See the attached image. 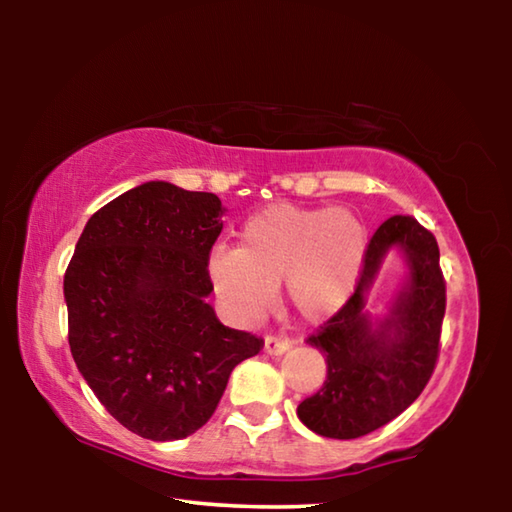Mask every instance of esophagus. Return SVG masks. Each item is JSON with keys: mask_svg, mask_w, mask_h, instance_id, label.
<instances>
[{"mask_svg": "<svg viewBox=\"0 0 512 512\" xmlns=\"http://www.w3.org/2000/svg\"><path fill=\"white\" fill-rule=\"evenodd\" d=\"M291 348L289 339H277V336H266L264 339V352L268 354H284Z\"/></svg>", "mask_w": 512, "mask_h": 512, "instance_id": "obj_1", "label": "esophagus"}]
</instances>
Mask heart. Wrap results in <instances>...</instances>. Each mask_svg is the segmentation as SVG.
<instances>
[{"mask_svg":"<svg viewBox=\"0 0 512 512\" xmlns=\"http://www.w3.org/2000/svg\"><path fill=\"white\" fill-rule=\"evenodd\" d=\"M366 228L348 210L271 205L250 216L239 248H214L207 277L225 309L253 320L271 309L275 287L305 323L334 316L357 287Z\"/></svg>","mask_w":512,"mask_h":512,"instance_id":"obj_1","label":"heart"}]
</instances>
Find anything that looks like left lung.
<instances>
[{
	"label": "left lung",
	"mask_w": 512,
	"mask_h": 512,
	"mask_svg": "<svg viewBox=\"0 0 512 512\" xmlns=\"http://www.w3.org/2000/svg\"><path fill=\"white\" fill-rule=\"evenodd\" d=\"M393 247L405 255L410 277L389 316L372 321L365 296ZM445 300L436 237L413 216L386 219L368 241L350 300L307 339L323 352L327 379L316 395L300 402L302 424L318 436L350 440L409 409L436 368Z\"/></svg>",
	"instance_id": "1"
}]
</instances>
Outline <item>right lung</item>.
Listing matches in <instances>:
<instances>
[{"mask_svg":"<svg viewBox=\"0 0 512 512\" xmlns=\"http://www.w3.org/2000/svg\"><path fill=\"white\" fill-rule=\"evenodd\" d=\"M219 196L151 180L90 216L65 271L69 348L106 411L149 440L192 436L262 350L207 302Z\"/></svg>","mask_w":512,"mask_h":512,"instance_id":"obj_1","label":"right lung"}]
</instances>
